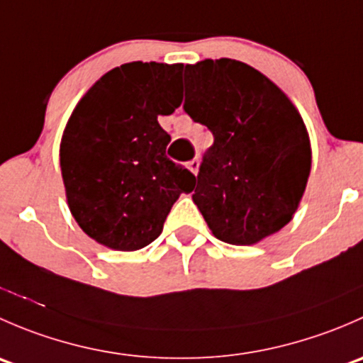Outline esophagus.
<instances>
[{
    "mask_svg": "<svg viewBox=\"0 0 363 363\" xmlns=\"http://www.w3.org/2000/svg\"><path fill=\"white\" fill-rule=\"evenodd\" d=\"M199 167H200L199 158H193L191 161H188V168H189V170H191L195 175H196V172H199Z\"/></svg>",
    "mask_w": 363,
    "mask_h": 363,
    "instance_id": "34e87169",
    "label": "esophagus"
}]
</instances>
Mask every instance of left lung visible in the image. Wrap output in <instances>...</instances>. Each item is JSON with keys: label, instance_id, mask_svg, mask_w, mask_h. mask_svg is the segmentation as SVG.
Segmentation results:
<instances>
[{"label": "left lung", "instance_id": "8db88e82", "mask_svg": "<svg viewBox=\"0 0 363 363\" xmlns=\"http://www.w3.org/2000/svg\"><path fill=\"white\" fill-rule=\"evenodd\" d=\"M184 112L205 124L193 202L223 242L251 246L291 221L311 172L306 124L286 94L250 65L205 60L184 68Z\"/></svg>", "mask_w": 363, "mask_h": 363}]
</instances>
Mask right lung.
I'll return each instance as SVG.
<instances>
[{
  "label": "right lung",
  "instance_id": "obj_1",
  "mask_svg": "<svg viewBox=\"0 0 363 363\" xmlns=\"http://www.w3.org/2000/svg\"><path fill=\"white\" fill-rule=\"evenodd\" d=\"M181 75L182 65H121L69 117L60 151L69 211L104 246H149L179 195L195 188V175L164 155L170 135L158 123L181 105Z\"/></svg>",
  "mask_w": 363,
  "mask_h": 363
}]
</instances>
